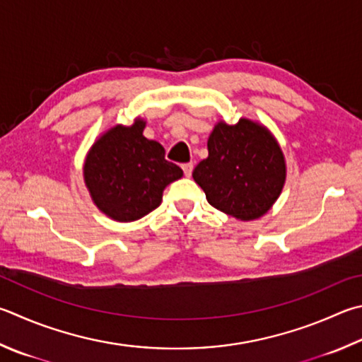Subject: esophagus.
Returning <instances> with one entry per match:
<instances>
[{
  "label": "esophagus",
  "instance_id": "1",
  "mask_svg": "<svg viewBox=\"0 0 362 362\" xmlns=\"http://www.w3.org/2000/svg\"><path fill=\"white\" fill-rule=\"evenodd\" d=\"M182 169H183V174H185L187 177H189V175H192V173H193V163L182 164Z\"/></svg>",
  "mask_w": 362,
  "mask_h": 362
}]
</instances>
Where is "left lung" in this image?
Returning <instances> with one entry per match:
<instances>
[{
	"mask_svg": "<svg viewBox=\"0 0 362 362\" xmlns=\"http://www.w3.org/2000/svg\"><path fill=\"white\" fill-rule=\"evenodd\" d=\"M209 156L193 170L210 206L242 221L256 220L277 201L286 164L279 142L258 122H218L207 141Z\"/></svg>",
	"mask_w": 362,
	"mask_h": 362,
	"instance_id": "obj_1",
	"label": "left lung"
}]
</instances>
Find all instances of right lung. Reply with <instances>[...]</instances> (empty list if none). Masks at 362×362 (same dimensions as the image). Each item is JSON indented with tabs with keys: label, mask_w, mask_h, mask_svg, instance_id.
<instances>
[{
	"label": "right lung",
	"mask_w": 362,
	"mask_h": 362,
	"mask_svg": "<svg viewBox=\"0 0 362 362\" xmlns=\"http://www.w3.org/2000/svg\"><path fill=\"white\" fill-rule=\"evenodd\" d=\"M146 122L115 124L95 141L83 164V179L96 207L115 221L142 218L161 204L169 183L183 170L164 158L160 142L144 137Z\"/></svg>",
	"instance_id": "right-lung-1"
}]
</instances>
